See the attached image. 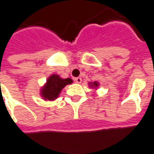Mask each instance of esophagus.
Here are the masks:
<instances>
[{
    "mask_svg": "<svg viewBox=\"0 0 154 154\" xmlns=\"http://www.w3.org/2000/svg\"><path fill=\"white\" fill-rule=\"evenodd\" d=\"M75 82L78 84H80L81 82H82V79H81L80 77H77V78H75Z\"/></svg>",
    "mask_w": 154,
    "mask_h": 154,
    "instance_id": "34e87169",
    "label": "esophagus"
}]
</instances>
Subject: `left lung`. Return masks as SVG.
<instances>
[{"label": "left lung", "instance_id": "left-lung-1", "mask_svg": "<svg viewBox=\"0 0 154 154\" xmlns=\"http://www.w3.org/2000/svg\"><path fill=\"white\" fill-rule=\"evenodd\" d=\"M91 87H93V86H95V87H96V86H98V84L96 83V82H94V83L91 85Z\"/></svg>", "mask_w": 154, "mask_h": 154}]
</instances>
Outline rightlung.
<instances>
[{
	"instance_id": "obj_1",
	"label": "right lung",
	"mask_w": 154,
	"mask_h": 154,
	"mask_svg": "<svg viewBox=\"0 0 154 154\" xmlns=\"http://www.w3.org/2000/svg\"><path fill=\"white\" fill-rule=\"evenodd\" d=\"M73 82L70 78L61 79L59 75H53L47 80V84L43 88L41 94L45 100H54L58 96L63 88Z\"/></svg>"
}]
</instances>
